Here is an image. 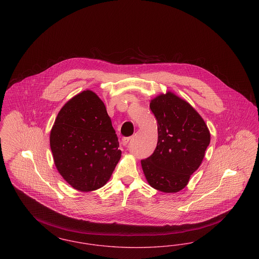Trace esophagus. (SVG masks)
Returning a JSON list of instances; mask_svg holds the SVG:
<instances>
[{
    "label": "esophagus",
    "instance_id": "1",
    "mask_svg": "<svg viewBox=\"0 0 259 259\" xmlns=\"http://www.w3.org/2000/svg\"><path fill=\"white\" fill-rule=\"evenodd\" d=\"M130 140H131L130 137H124V138H122V140H121V145L122 146H126L129 143Z\"/></svg>",
    "mask_w": 259,
    "mask_h": 259
}]
</instances>
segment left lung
<instances>
[{
  "instance_id": "1",
  "label": "left lung",
  "mask_w": 259,
  "mask_h": 259,
  "mask_svg": "<svg viewBox=\"0 0 259 259\" xmlns=\"http://www.w3.org/2000/svg\"><path fill=\"white\" fill-rule=\"evenodd\" d=\"M158 141L153 153L141 160L148 184L166 192H178L201 165L209 145V129L186 101L171 92L151 100Z\"/></svg>"
}]
</instances>
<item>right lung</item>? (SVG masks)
Returning a JSON list of instances; mask_svg holds the SVG:
<instances>
[{
    "instance_id": "add662e5",
    "label": "right lung",
    "mask_w": 259,
    "mask_h": 259,
    "mask_svg": "<svg viewBox=\"0 0 259 259\" xmlns=\"http://www.w3.org/2000/svg\"><path fill=\"white\" fill-rule=\"evenodd\" d=\"M118 147L107 109L90 90L65 104L50 133L57 170L80 191L98 189L110 180L121 157Z\"/></svg>"
}]
</instances>
